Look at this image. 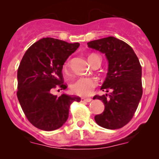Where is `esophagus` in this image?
<instances>
[{
	"instance_id": "esophagus-1",
	"label": "esophagus",
	"mask_w": 159,
	"mask_h": 159,
	"mask_svg": "<svg viewBox=\"0 0 159 159\" xmlns=\"http://www.w3.org/2000/svg\"><path fill=\"white\" fill-rule=\"evenodd\" d=\"M91 100H92L91 98H81V102H90Z\"/></svg>"
}]
</instances>
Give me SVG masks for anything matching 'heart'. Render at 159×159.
Wrapping results in <instances>:
<instances>
[{"label": "heart", "instance_id": "obj_1", "mask_svg": "<svg viewBox=\"0 0 159 159\" xmlns=\"http://www.w3.org/2000/svg\"><path fill=\"white\" fill-rule=\"evenodd\" d=\"M92 55H94V54H91L89 57ZM68 66H69V61L65 63L64 68L66 70ZM97 84L98 81L95 78H89V77H81V78H77L75 81L72 82V84H70V89L75 94L82 96V97H87L91 94L93 90L95 89Z\"/></svg>", "mask_w": 159, "mask_h": 159}]
</instances>
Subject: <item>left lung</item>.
Returning <instances> with one entry per match:
<instances>
[{
    "label": "left lung",
    "instance_id": "left-lung-1",
    "mask_svg": "<svg viewBox=\"0 0 159 159\" xmlns=\"http://www.w3.org/2000/svg\"><path fill=\"white\" fill-rule=\"evenodd\" d=\"M88 46L105 54L108 61L106 78L101 87L107 93L94 97L103 102L105 110L94 120L105 129H121L131 121L142 98L140 62L131 46L114 37L90 41Z\"/></svg>",
    "mask_w": 159,
    "mask_h": 159
}]
</instances>
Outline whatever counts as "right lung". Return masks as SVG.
<instances>
[{
	"label": "right lung",
	"instance_id": "1",
	"mask_svg": "<svg viewBox=\"0 0 159 159\" xmlns=\"http://www.w3.org/2000/svg\"><path fill=\"white\" fill-rule=\"evenodd\" d=\"M79 45L44 38L32 44L22 57L17 70V96L34 127L44 131L59 129L68 119L70 104L81 101L76 95L63 93L57 97L51 93L54 89H67L62 68Z\"/></svg>",
	"mask_w": 159,
	"mask_h": 159
}]
</instances>
